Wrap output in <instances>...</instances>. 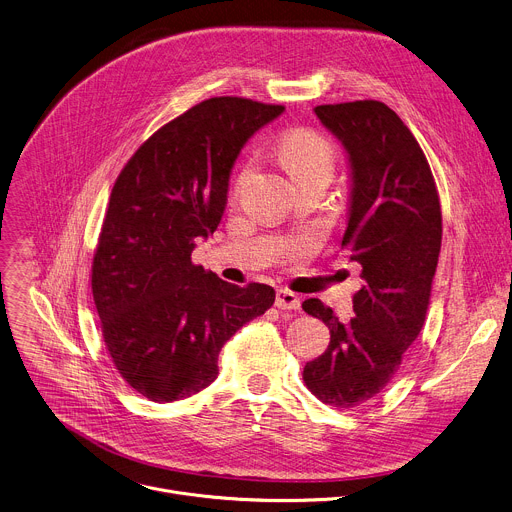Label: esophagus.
Segmentation results:
<instances>
[{
	"mask_svg": "<svg viewBox=\"0 0 512 512\" xmlns=\"http://www.w3.org/2000/svg\"><path fill=\"white\" fill-rule=\"evenodd\" d=\"M276 307L297 311L301 307V297L289 289H278L276 291Z\"/></svg>",
	"mask_w": 512,
	"mask_h": 512,
	"instance_id": "34e87169",
	"label": "esophagus"
}]
</instances>
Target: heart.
Wrapping results in <instances>:
<instances>
[{
	"mask_svg": "<svg viewBox=\"0 0 512 512\" xmlns=\"http://www.w3.org/2000/svg\"><path fill=\"white\" fill-rule=\"evenodd\" d=\"M278 154L282 164L287 166V170L297 181L309 175L331 177V170L335 164V146L331 144V140L309 128H297L282 136L278 144ZM252 168V158L242 164L236 179V187L248 181V177L252 175Z\"/></svg>",
	"mask_w": 512,
	"mask_h": 512,
	"instance_id": "1",
	"label": "heart"
}]
</instances>
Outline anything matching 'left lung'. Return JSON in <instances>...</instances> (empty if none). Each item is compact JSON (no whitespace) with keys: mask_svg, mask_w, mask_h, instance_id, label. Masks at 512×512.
Segmentation results:
<instances>
[{"mask_svg":"<svg viewBox=\"0 0 512 512\" xmlns=\"http://www.w3.org/2000/svg\"><path fill=\"white\" fill-rule=\"evenodd\" d=\"M315 113L348 152L352 197L342 246L362 266L364 285L348 323L319 299L303 303L331 333L303 380L321 403L350 409L390 384L421 333L441 250V205L419 142L388 105L364 99L317 105Z\"/></svg>","mask_w":512,"mask_h":512,"instance_id":"8db88e82","label":"left lung"}]
</instances>
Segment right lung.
Listing matches in <instances>:
<instances>
[{"instance_id": "1", "label": "right lung", "mask_w": 512, "mask_h": 512, "mask_svg": "<svg viewBox=\"0 0 512 512\" xmlns=\"http://www.w3.org/2000/svg\"><path fill=\"white\" fill-rule=\"evenodd\" d=\"M285 111L211 97L156 130L111 189L91 266L105 348L148 401L173 403L217 378V356L274 303V289L221 280L191 262L227 203L232 166L262 126Z\"/></svg>"}]
</instances>
